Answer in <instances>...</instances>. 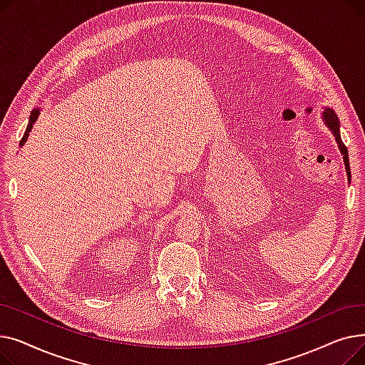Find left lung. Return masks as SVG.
I'll return each instance as SVG.
<instances>
[{
	"label": "left lung",
	"mask_w": 365,
	"mask_h": 365,
	"mask_svg": "<svg viewBox=\"0 0 365 365\" xmlns=\"http://www.w3.org/2000/svg\"><path fill=\"white\" fill-rule=\"evenodd\" d=\"M322 117H324V123L327 124V127L331 130V133L334 134L336 138V142L340 148V152L343 155V161H344V167H346V173H348V179L351 178V168H349V157H348V149L346 146H344V143L341 142V138H340V124H339V118L337 115L334 113L333 109L330 108H325V110L322 112Z\"/></svg>",
	"instance_id": "1"
}]
</instances>
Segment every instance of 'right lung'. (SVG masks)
<instances>
[{"label":"right lung","mask_w":365,"mask_h":365,"mask_svg":"<svg viewBox=\"0 0 365 365\" xmlns=\"http://www.w3.org/2000/svg\"><path fill=\"white\" fill-rule=\"evenodd\" d=\"M38 115H40V109H38V108L32 109V112H31V117H29V123H28V127H26L25 134H24V138H22V140H21V146H24V145H25V142H26V139H28V136H29V133H31V130H32V125H34V123H35V121H36V118H38Z\"/></svg>","instance_id":"obj_1"}]
</instances>
